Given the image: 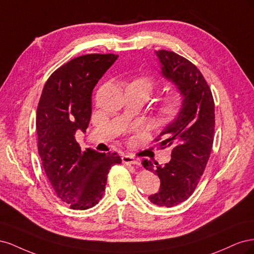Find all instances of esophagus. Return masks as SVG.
<instances>
[{
    "label": "esophagus",
    "instance_id": "1",
    "mask_svg": "<svg viewBox=\"0 0 254 254\" xmlns=\"http://www.w3.org/2000/svg\"><path fill=\"white\" fill-rule=\"evenodd\" d=\"M122 161H123V163H125V164H140L139 161H137L135 158H133L132 156H130V155L123 156Z\"/></svg>",
    "mask_w": 254,
    "mask_h": 254
}]
</instances>
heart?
<instances>
[{"label": "heart", "instance_id": "b5f03b06", "mask_svg": "<svg viewBox=\"0 0 254 254\" xmlns=\"http://www.w3.org/2000/svg\"><path fill=\"white\" fill-rule=\"evenodd\" d=\"M136 82L142 83L143 86L148 90L152 88V81L148 78H140L135 80ZM182 108V97L179 94H172L167 96L161 104L159 109V117L162 121H171L176 118Z\"/></svg>", "mask_w": 254, "mask_h": 254}]
</instances>
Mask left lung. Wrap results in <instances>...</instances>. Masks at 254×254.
Returning a JSON list of instances; mask_svg holds the SVG:
<instances>
[{
	"instance_id": "obj_1",
	"label": "left lung",
	"mask_w": 254,
	"mask_h": 254,
	"mask_svg": "<svg viewBox=\"0 0 254 254\" xmlns=\"http://www.w3.org/2000/svg\"><path fill=\"white\" fill-rule=\"evenodd\" d=\"M161 75L182 97L178 115L159 134V146H171L172 159L161 166L143 160L146 170L158 175L160 189L148 199L156 205L172 207L193 194L209 161L215 128L212 92L197 66L174 52H156ZM158 140V141H159Z\"/></svg>"
}]
</instances>
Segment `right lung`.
<instances>
[{"label": "right lung", "instance_id": "obj_1", "mask_svg": "<svg viewBox=\"0 0 254 254\" xmlns=\"http://www.w3.org/2000/svg\"><path fill=\"white\" fill-rule=\"evenodd\" d=\"M113 54H89L68 61L45 82L38 104V152L52 188L74 210L101 200L110 168L122 162L117 152L81 151L77 130L86 132L92 113V91L118 59Z\"/></svg>", "mask_w": 254, "mask_h": 254}]
</instances>
